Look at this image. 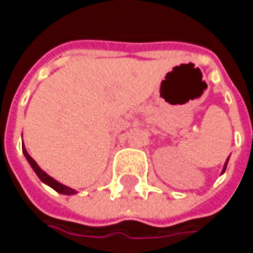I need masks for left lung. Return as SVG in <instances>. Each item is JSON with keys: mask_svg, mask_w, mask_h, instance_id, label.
Masks as SVG:
<instances>
[{"mask_svg": "<svg viewBox=\"0 0 253 253\" xmlns=\"http://www.w3.org/2000/svg\"><path fill=\"white\" fill-rule=\"evenodd\" d=\"M226 165H228V161H226ZM226 165H225V168H223V170H222V173H223V172H225V169H226Z\"/></svg>", "mask_w": 253, "mask_h": 253, "instance_id": "1", "label": "left lung"}]
</instances>
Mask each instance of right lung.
<instances>
[{
    "label": "right lung",
    "instance_id": "add662e5",
    "mask_svg": "<svg viewBox=\"0 0 253 253\" xmlns=\"http://www.w3.org/2000/svg\"><path fill=\"white\" fill-rule=\"evenodd\" d=\"M23 153H24L25 159L28 160V163L31 164V167H32V169L35 170V173L38 175V177L41 179L43 183H46L47 186H50L51 188H54V190L57 191V192H59V194H65V195H74L77 191L73 190V188H69V187L63 186V184H61V183H58L57 180H54L51 176H48L46 173V172H43V170L38 167V164L35 163V160L31 157L30 154L27 153V150H25V148H23Z\"/></svg>",
    "mask_w": 253,
    "mask_h": 253
}]
</instances>
